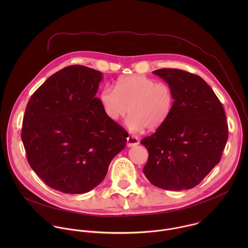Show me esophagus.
<instances>
[{
    "instance_id": "34e87169",
    "label": "esophagus",
    "mask_w": 248,
    "mask_h": 248,
    "mask_svg": "<svg viewBox=\"0 0 248 248\" xmlns=\"http://www.w3.org/2000/svg\"><path fill=\"white\" fill-rule=\"evenodd\" d=\"M140 144V140L138 138L134 137V136H129L127 138V146L128 147H134Z\"/></svg>"
}]
</instances>
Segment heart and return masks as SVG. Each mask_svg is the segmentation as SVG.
<instances>
[{"label": "heart", "mask_w": 248, "mask_h": 248, "mask_svg": "<svg viewBox=\"0 0 248 248\" xmlns=\"http://www.w3.org/2000/svg\"><path fill=\"white\" fill-rule=\"evenodd\" d=\"M100 101L107 116L113 121L123 118L129 110L128 128L139 132L161 127L172 113L175 95L167 83L134 74L119 78L115 89L103 88Z\"/></svg>", "instance_id": "b5f03b06"}]
</instances>
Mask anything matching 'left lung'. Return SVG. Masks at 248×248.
<instances>
[{
  "mask_svg": "<svg viewBox=\"0 0 248 248\" xmlns=\"http://www.w3.org/2000/svg\"><path fill=\"white\" fill-rule=\"evenodd\" d=\"M171 86L175 105L167 121L140 143L149 153L143 173L164 190L197 186L219 162L228 140L223 107L199 75L177 69L153 71Z\"/></svg>",
  "mask_w": 248,
  "mask_h": 248,
  "instance_id": "obj_1",
  "label": "left lung"
}]
</instances>
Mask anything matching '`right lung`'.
<instances>
[{
  "label": "right lung",
  "instance_id": "add662e5",
  "mask_svg": "<svg viewBox=\"0 0 248 248\" xmlns=\"http://www.w3.org/2000/svg\"><path fill=\"white\" fill-rule=\"evenodd\" d=\"M102 73L73 65L55 72L31 95L21 138L28 161L46 185L87 193L106 177L128 133L95 97Z\"/></svg>",
  "mask_w": 248,
  "mask_h": 248
}]
</instances>
